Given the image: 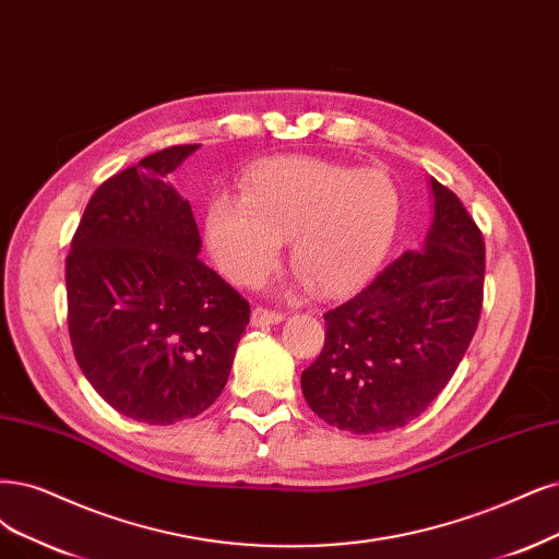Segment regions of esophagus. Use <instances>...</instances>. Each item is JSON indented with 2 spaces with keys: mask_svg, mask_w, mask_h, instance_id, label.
<instances>
[{
  "mask_svg": "<svg viewBox=\"0 0 559 559\" xmlns=\"http://www.w3.org/2000/svg\"><path fill=\"white\" fill-rule=\"evenodd\" d=\"M278 322H283V313L269 311V308H264V306L253 308V313H251L253 326H266V324H278Z\"/></svg>",
  "mask_w": 559,
  "mask_h": 559,
  "instance_id": "obj_1",
  "label": "esophagus"
}]
</instances>
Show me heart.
<instances>
[{
    "mask_svg": "<svg viewBox=\"0 0 559 559\" xmlns=\"http://www.w3.org/2000/svg\"><path fill=\"white\" fill-rule=\"evenodd\" d=\"M401 193L382 170L324 158H274L241 179V198L206 204L204 237L221 272L255 285L274 266L283 239L290 262L318 295L359 287L396 237Z\"/></svg>",
    "mask_w": 559,
    "mask_h": 559,
    "instance_id": "b5f03b06",
    "label": "heart"
}]
</instances>
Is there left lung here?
<instances>
[{
    "label": "left lung",
    "mask_w": 559,
    "mask_h": 559,
    "mask_svg": "<svg viewBox=\"0 0 559 559\" xmlns=\"http://www.w3.org/2000/svg\"><path fill=\"white\" fill-rule=\"evenodd\" d=\"M436 216L417 251L324 313V347L301 373L306 403L355 436L396 430L438 399L477 332L486 246L456 193L430 179Z\"/></svg>",
    "instance_id": "1"
}]
</instances>
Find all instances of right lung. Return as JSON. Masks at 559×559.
I'll list each match as a JSON object with an SVG mask.
<instances>
[{
    "label": "right lung",
    "mask_w": 559,
    "mask_h": 559,
    "mask_svg": "<svg viewBox=\"0 0 559 559\" xmlns=\"http://www.w3.org/2000/svg\"><path fill=\"white\" fill-rule=\"evenodd\" d=\"M200 144L144 156L103 181L67 258L78 366L119 415L168 426L210 407L251 306L198 253L189 200L168 181Z\"/></svg>",
    "instance_id": "add662e5"
}]
</instances>
